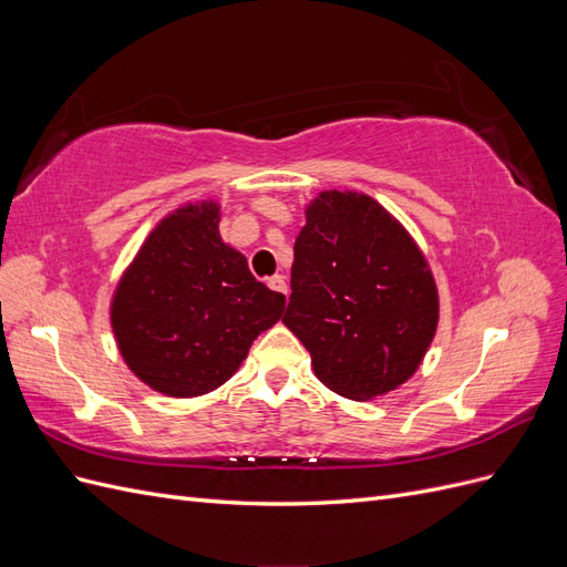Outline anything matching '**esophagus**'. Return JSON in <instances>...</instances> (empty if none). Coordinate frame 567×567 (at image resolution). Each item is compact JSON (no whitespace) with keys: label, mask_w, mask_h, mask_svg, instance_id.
I'll list each match as a JSON object with an SVG mask.
<instances>
[{"label":"esophagus","mask_w":567,"mask_h":567,"mask_svg":"<svg viewBox=\"0 0 567 567\" xmlns=\"http://www.w3.org/2000/svg\"><path fill=\"white\" fill-rule=\"evenodd\" d=\"M267 286H269L271 290H277V293H284V296H286V279L281 277V274H277V277H271V279L267 281Z\"/></svg>","instance_id":"1"}]
</instances>
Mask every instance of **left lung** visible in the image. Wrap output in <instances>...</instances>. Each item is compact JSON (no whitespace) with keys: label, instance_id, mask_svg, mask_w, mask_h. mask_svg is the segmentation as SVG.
<instances>
[{"label":"left lung","instance_id":"1","mask_svg":"<svg viewBox=\"0 0 567 567\" xmlns=\"http://www.w3.org/2000/svg\"><path fill=\"white\" fill-rule=\"evenodd\" d=\"M296 238L284 323L317 379L367 402L411 379L437 329V288L404 227L364 194L323 192Z\"/></svg>","mask_w":567,"mask_h":567}]
</instances>
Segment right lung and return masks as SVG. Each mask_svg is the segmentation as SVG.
Segmentation results:
<instances>
[{
  "mask_svg": "<svg viewBox=\"0 0 567 567\" xmlns=\"http://www.w3.org/2000/svg\"><path fill=\"white\" fill-rule=\"evenodd\" d=\"M217 225L215 203L167 215L113 298V333L127 367L169 398H196L229 381L286 307L241 252L221 244Z\"/></svg>",
  "mask_w": 567,
  "mask_h": 567,
  "instance_id": "obj_1",
  "label": "right lung"
}]
</instances>
